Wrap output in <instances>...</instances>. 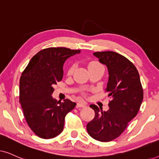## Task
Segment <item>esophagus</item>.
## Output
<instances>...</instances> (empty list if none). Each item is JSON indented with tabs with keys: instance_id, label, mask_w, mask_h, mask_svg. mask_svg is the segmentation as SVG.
<instances>
[{
	"instance_id": "1",
	"label": "esophagus",
	"mask_w": 159,
	"mask_h": 159,
	"mask_svg": "<svg viewBox=\"0 0 159 159\" xmlns=\"http://www.w3.org/2000/svg\"><path fill=\"white\" fill-rule=\"evenodd\" d=\"M84 106H86L85 103H77V106H76V107L80 108V107H84Z\"/></svg>"
}]
</instances>
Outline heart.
Instances as JSON below:
<instances>
[{
  "mask_svg": "<svg viewBox=\"0 0 159 159\" xmlns=\"http://www.w3.org/2000/svg\"><path fill=\"white\" fill-rule=\"evenodd\" d=\"M99 65H101V64H99V63L93 61V62H91V63H90V64H89V65H88V68H90V67H93V66H99ZM74 69H75V66H71L70 67V68H69V69L68 73H69V74H71V73H72L73 71H74Z\"/></svg>",
  "mask_w": 159,
  "mask_h": 159,
  "instance_id": "obj_1",
  "label": "heart"
}]
</instances>
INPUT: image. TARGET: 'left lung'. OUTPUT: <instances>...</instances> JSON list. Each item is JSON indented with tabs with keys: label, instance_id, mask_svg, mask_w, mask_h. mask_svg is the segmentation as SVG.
<instances>
[{
	"label": "left lung",
	"instance_id": "8db88e82",
	"mask_svg": "<svg viewBox=\"0 0 159 159\" xmlns=\"http://www.w3.org/2000/svg\"><path fill=\"white\" fill-rule=\"evenodd\" d=\"M108 69V80L106 92L111 101L108 111L96 105L94 119L87 125V131L95 140L108 142L122 133L136 116L143 100V90L136 67L125 56L114 51L93 53Z\"/></svg>",
	"mask_w": 159,
	"mask_h": 159
}]
</instances>
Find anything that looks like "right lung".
<instances>
[{
	"instance_id": "obj_1",
	"label": "right lung",
	"mask_w": 159,
	"mask_h": 159,
	"mask_svg": "<svg viewBox=\"0 0 159 159\" xmlns=\"http://www.w3.org/2000/svg\"><path fill=\"white\" fill-rule=\"evenodd\" d=\"M66 48H49L31 58L19 81V102L25 119L36 135L51 139L63 131L65 116L76 103L52 97L54 84L63 78L64 62L80 53Z\"/></svg>"
}]
</instances>
